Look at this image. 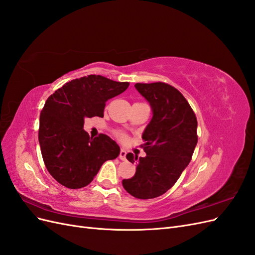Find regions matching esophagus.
Segmentation results:
<instances>
[{"instance_id": "1", "label": "esophagus", "mask_w": 255, "mask_h": 255, "mask_svg": "<svg viewBox=\"0 0 255 255\" xmlns=\"http://www.w3.org/2000/svg\"><path fill=\"white\" fill-rule=\"evenodd\" d=\"M119 158L122 160L127 159V151L126 150H121L119 153Z\"/></svg>"}]
</instances>
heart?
Segmentation results:
<instances>
[{
  "instance_id": "obj_1",
  "label": "heart",
  "mask_w": 255,
  "mask_h": 255,
  "mask_svg": "<svg viewBox=\"0 0 255 255\" xmlns=\"http://www.w3.org/2000/svg\"><path fill=\"white\" fill-rule=\"evenodd\" d=\"M117 137L119 138L120 140H122V141H126L127 140V135L126 134H123V133H117Z\"/></svg>"
}]
</instances>
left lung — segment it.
Wrapping results in <instances>:
<instances>
[{
  "mask_svg": "<svg viewBox=\"0 0 255 255\" xmlns=\"http://www.w3.org/2000/svg\"><path fill=\"white\" fill-rule=\"evenodd\" d=\"M135 87L148 100L153 117L140 145L146 155L138 159L133 153L127 154L137 168L122 185L129 195L145 200L164 195L188 166L198 142V122L187 100L171 85L137 83Z\"/></svg>",
  "mask_w": 255,
  "mask_h": 255,
  "instance_id": "1",
  "label": "left lung"
}]
</instances>
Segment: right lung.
Returning <instances> with one entry per match:
<instances>
[{
	"mask_svg": "<svg viewBox=\"0 0 255 255\" xmlns=\"http://www.w3.org/2000/svg\"><path fill=\"white\" fill-rule=\"evenodd\" d=\"M128 85L90 74L66 83L48 98L38 139L45 167L63 186H87L104 161L119 155V145L107 135L89 137L83 128L84 119L103 117L107 100L122 94Z\"/></svg>",
	"mask_w": 255,
	"mask_h": 255,
	"instance_id": "right-lung-1",
	"label": "right lung"
}]
</instances>
